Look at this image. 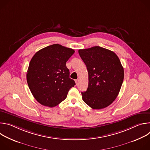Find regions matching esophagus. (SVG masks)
<instances>
[{
    "instance_id": "34e87169",
    "label": "esophagus",
    "mask_w": 150,
    "mask_h": 150,
    "mask_svg": "<svg viewBox=\"0 0 150 150\" xmlns=\"http://www.w3.org/2000/svg\"><path fill=\"white\" fill-rule=\"evenodd\" d=\"M75 81V82H76V84L77 85V84H78V83H79V79H76Z\"/></svg>"
}]
</instances>
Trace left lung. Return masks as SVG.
<instances>
[{
  "mask_svg": "<svg viewBox=\"0 0 150 150\" xmlns=\"http://www.w3.org/2000/svg\"><path fill=\"white\" fill-rule=\"evenodd\" d=\"M79 54L88 72V87L82 92L83 101L93 109L110 105L117 97L124 78V70L117 56L100 46L80 49Z\"/></svg>",
  "mask_w": 150,
  "mask_h": 150,
  "instance_id": "obj_1",
  "label": "left lung"
}]
</instances>
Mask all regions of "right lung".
I'll list each match as a JSON object with an SVG mask.
<instances>
[{"label":"right lung","mask_w":150,"mask_h":150,"mask_svg":"<svg viewBox=\"0 0 150 150\" xmlns=\"http://www.w3.org/2000/svg\"><path fill=\"white\" fill-rule=\"evenodd\" d=\"M74 50L59 44L38 51L32 57L27 73L29 88L41 104L53 108L65 100L75 81L69 78L66 62Z\"/></svg>","instance_id":"1"}]
</instances>
